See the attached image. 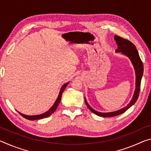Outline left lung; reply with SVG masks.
Segmentation results:
<instances>
[{
	"label": "left lung",
	"instance_id": "obj_1",
	"mask_svg": "<svg viewBox=\"0 0 151 151\" xmlns=\"http://www.w3.org/2000/svg\"><path fill=\"white\" fill-rule=\"evenodd\" d=\"M114 40H116V44L118 45V49L116 50V52H121L122 54L127 55L130 58V60H131L132 65L134 66L135 73H136V89L134 91V95L131 101L128 104V105L124 107L123 109L114 112H100L96 111L89 106V104L85 99V103L89 110L91 112H93L94 114L102 117H111L119 115V114H121L127 111L130 107L136 103L138 98H139L140 89V83H141V78L143 74V64L139 57V52H138L135 45L130 40L125 39L124 38H122L117 35H114Z\"/></svg>",
	"mask_w": 151,
	"mask_h": 151
}]
</instances>
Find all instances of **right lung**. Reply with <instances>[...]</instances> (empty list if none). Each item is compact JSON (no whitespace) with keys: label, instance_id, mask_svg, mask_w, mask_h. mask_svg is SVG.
<instances>
[{"label":"right lung","instance_id":"right-lung-1","mask_svg":"<svg viewBox=\"0 0 151 151\" xmlns=\"http://www.w3.org/2000/svg\"><path fill=\"white\" fill-rule=\"evenodd\" d=\"M68 84V83H66L62 86V88H61V89H60V91L59 93V94H58V98L57 99V101H55V103L54 104H53V106L51 107V108L49 110H48L47 112H45V113L41 114H39V115H34V116L25 115V114L20 113V112H19V114L22 116H23L24 118H25L26 119H28V120H30V121H33V120L42 119L46 118V117H48V116H50V114H52L53 112H54L56 111V109H57V108L58 107V104H59V103H60L61 96H62V94L63 93L64 90H65V88L66 87V86H67Z\"/></svg>","mask_w":151,"mask_h":151}]
</instances>
